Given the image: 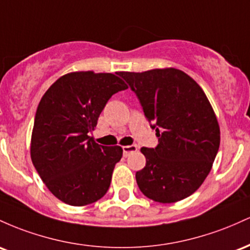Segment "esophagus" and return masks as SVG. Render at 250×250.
Wrapping results in <instances>:
<instances>
[{
    "label": "esophagus",
    "mask_w": 250,
    "mask_h": 250,
    "mask_svg": "<svg viewBox=\"0 0 250 250\" xmlns=\"http://www.w3.org/2000/svg\"><path fill=\"white\" fill-rule=\"evenodd\" d=\"M138 150V146L137 145H126V146L123 147V152H124V156H128L131 152H134V151Z\"/></svg>",
    "instance_id": "1"
}]
</instances>
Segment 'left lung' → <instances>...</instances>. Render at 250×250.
<instances>
[{
  "label": "left lung",
  "instance_id": "obj_1",
  "mask_svg": "<svg viewBox=\"0 0 250 250\" xmlns=\"http://www.w3.org/2000/svg\"><path fill=\"white\" fill-rule=\"evenodd\" d=\"M118 74L136 93L158 137L155 148H140L146 158L136 172L140 191L159 203L189 197L209 175L220 147V126L206 93L176 68Z\"/></svg>",
  "mask_w": 250,
  "mask_h": 250
}]
</instances>
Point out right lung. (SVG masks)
<instances>
[{
	"label": "right lung",
	"instance_id": "right-lung-1",
	"mask_svg": "<svg viewBox=\"0 0 250 250\" xmlns=\"http://www.w3.org/2000/svg\"><path fill=\"white\" fill-rule=\"evenodd\" d=\"M126 88L112 73L73 72L41 98L30 157L49 191L66 204L87 206L107 192L123 148L97 144L89 133L112 95Z\"/></svg>",
	"mask_w": 250,
	"mask_h": 250
}]
</instances>
